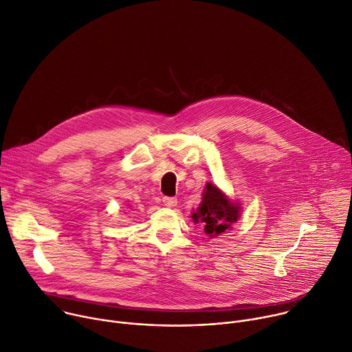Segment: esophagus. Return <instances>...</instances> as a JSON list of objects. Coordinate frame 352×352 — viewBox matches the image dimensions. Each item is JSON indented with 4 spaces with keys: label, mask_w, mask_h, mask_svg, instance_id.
<instances>
[{
    "label": "esophagus",
    "mask_w": 352,
    "mask_h": 352,
    "mask_svg": "<svg viewBox=\"0 0 352 352\" xmlns=\"http://www.w3.org/2000/svg\"><path fill=\"white\" fill-rule=\"evenodd\" d=\"M162 202H164V205L168 206V208H173V206L177 205V199H176L175 197H164V198H162Z\"/></svg>",
    "instance_id": "1"
}]
</instances>
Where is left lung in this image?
Masks as SVG:
<instances>
[{
    "label": "left lung",
    "mask_w": 352,
    "mask_h": 352,
    "mask_svg": "<svg viewBox=\"0 0 352 352\" xmlns=\"http://www.w3.org/2000/svg\"><path fill=\"white\" fill-rule=\"evenodd\" d=\"M191 218L195 223L198 221L204 223L208 236H219L239 219V206L232 204L215 184L208 183L199 208Z\"/></svg>",
    "instance_id": "8db88e82"
}]
</instances>
